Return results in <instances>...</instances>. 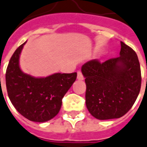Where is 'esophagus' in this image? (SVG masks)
<instances>
[{
    "label": "esophagus",
    "mask_w": 147,
    "mask_h": 147,
    "mask_svg": "<svg viewBox=\"0 0 147 147\" xmlns=\"http://www.w3.org/2000/svg\"><path fill=\"white\" fill-rule=\"evenodd\" d=\"M77 79L80 80H83L84 79V76L82 74V72L80 70H78L77 71Z\"/></svg>",
    "instance_id": "1"
}]
</instances>
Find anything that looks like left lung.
<instances>
[{"label": "left lung", "mask_w": 147, "mask_h": 147, "mask_svg": "<svg viewBox=\"0 0 147 147\" xmlns=\"http://www.w3.org/2000/svg\"><path fill=\"white\" fill-rule=\"evenodd\" d=\"M120 56L103 63L92 60L82 66L86 85V106L98 120L120 118L135 103L141 87L140 65L136 52L120 42Z\"/></svg>", "instance_id": "1"}]
</instances>
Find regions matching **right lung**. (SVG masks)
<instances>
[{"label":"right lung","mask_w":147,"mask_h":147,"mask_svg":"<svg viewBox=\"0 0 147 147\" xmlns=\"http://www.w3.org/2000/svg\"><path fill=\"white\" fill-rule=\"evenodd\" d=\"M25 43L9 61L5 77L7 94L23 117L34 122H46L59 113L62 99L77 79V73H57L40 78L24 74L19 66V58Z\"/></svg>","instance_id":"right-lung-1"}]
</instances>
